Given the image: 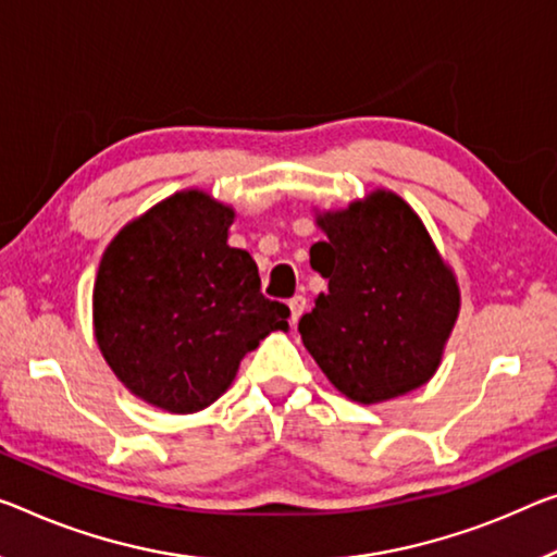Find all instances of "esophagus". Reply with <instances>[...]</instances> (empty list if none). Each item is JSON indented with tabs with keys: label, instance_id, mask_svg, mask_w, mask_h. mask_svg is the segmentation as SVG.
Listing matches in <instances>:
<instances>
[{
	"label": "esophagus",
	"instance_id": "34e87169",
	"mask_svg": "<svg viewBox=\"0 0 557 557\" xmlns=\"http://www.w3.org/2000/svg\"><path fill=\"white\" fill-rule=\"evenodd\" d=\"M288 308H290V319H294V326H296L298 319H301L304 311H306V298L304 296H294L288 301Z\"/></svg>",
	"mask_w": 557,
	"mask_h": 557
}]
</instances>
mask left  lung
Wrapping results in <instances>:
<instances>
[{
    "label": "left lung",
    "mask_w": 557,
    "mask_h": 557,
    "mask_svg": "<svg viewBox=\"0 0 557 557\" xmlns=\"http://www.w3.org/2000/svg\"><path fill=\"white\" fill-rule=\"evenodd\" d=\"M311 267L329 278L298 321L304 346L346 398L371 406L423 386L460 311L458 281L418 213L379 189L323 211Z\"/></svg>",
    "instance_id": "obj_1"
}]
</instances>
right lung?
<instances>
[{"label":"right lung","mask_w":557,"mask_h":557,"mask_svg":"<svg viewBox=\"0 0 557 557\" xmlns=\"http://www.w3.org/2000/svg\"><path fill=\"white\" fill-rule=\"evenodd\" d=\"M234 209L207 191H178L126 224L94 281V336L116 379L169 413L211 406L242 358L288 306L261 294L259 267L231 249Z\"/></svg>","instance_id":"add662e5"}]
</instances>
